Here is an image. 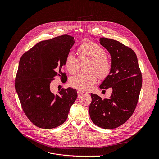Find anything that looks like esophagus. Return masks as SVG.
<instances>
[{"instance_id":"1","label":"esophagus","mask_w":159,"mask_h":159,"mask_svg":"<svg viewBox=\"0 0 159 159\" xmlns=\"http://www.w3.org/2000/svg\"><path fill=\"white\" fill-rule=\"evenodd\" d=\"M77 93H78V97H80V96H81L83 94V92L81 91H77Z\"/></svg>"}]
</instances>
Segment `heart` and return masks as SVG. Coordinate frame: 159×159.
<instances>
[{
  "label": "heart",
  "mask_w": 159,
  "mask_h": 159,
  "mask_svg": "<svg viewBox=\"0 0 159 159\" xmlns=\"http://www.w3.org/2000/svg\"><path fill=\"white\" fill-rule=\"evenodd\" d=\"M77 52L80 61H89L87 73L78 74L70 80V84L74 88L81 91L90 90L97 81V75L100 79L107 78L111 72V64L107 57L104 48L96 43L87 42L78 48ZM65 67L70 74L76 72L78 67V58L69 53L65 59Z\"/></svg>",
  "instance_id": "1"
}]
</instances>
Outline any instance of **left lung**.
Instances as JSON below:
<instances>
[{"label": "left lung", "mask_w": 159, "mask_h": 159, "mask_svg": "<svg viewBox=\"0 0 159 159\" xmlns=\"http://www.w3.org/2000/svg\"><path fill=\"white\" fill-rule=\"evenodd\" d=\"M100 43L111 56V70L100 86L112 88L109 98L91 93L89 107L91 120L98 127L113 129L125 123L133 114L142 86V75L135 52L118 41L102 37Z\"/></svg>", "instance_id": "8db88e82"}]
</instances>
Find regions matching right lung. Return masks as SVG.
Wrapping results in <instances>:
<instances>
[{
    "instance_id": "add662e5",
    "label": "right lung",
    "mask_w": 159,
    "mask_h": 159,
    "mask_svg": "<svg viewBox=\"0 0 159 159\" xmlns=\"http://www.w3.org/2000/svg\"><path fill=\"white\" fill-rule=\"evenodd\" d=\"M75 43L74 38L63 35L39 42L21 56L15 78V89L27 118L39 128L50 129L62 125L67 119L76 100V90L62 88L53 93L51 82L58 76L67 75L61 70Z\"/></svg>"
}]
</instances>
